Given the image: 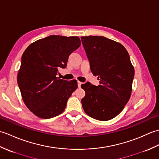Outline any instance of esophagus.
<instances>
[{"label": "esophagus", "instance_id": "1", "mask_svg": "<svg viewBox=\"0 0 159 159\" xmlns=\"http://www.w3.org/2000/svg\"><path fill=\"white\" fill-rule=\"evenodd\" d=\"M77 84H78V87H80V85H81L82 83L80 82V81H78V82H77Z\"/></svg>", "mask_w": 159, "mask_h": 159}]
</instances>
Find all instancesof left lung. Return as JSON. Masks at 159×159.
Returning <instances> with one entry per match:
<instances>
[{"label": "left lung", "instance_id": "obj_1", "mask_svg": "<svg viewBox=\"0 0 159 159\" xmlns=\"http://www.w3.org/2000/svg\"><path fill=\"white\" fill-rule=\"evenodd\" d=\"M91 71L100 85H81L85 96L83 110L91 117L107 121L116 117L130 99L134 75L126 49L120 43L103 36L81 37Z\"/></svg>", "mask_w": 159, "mask_h": 159}]
</instances>
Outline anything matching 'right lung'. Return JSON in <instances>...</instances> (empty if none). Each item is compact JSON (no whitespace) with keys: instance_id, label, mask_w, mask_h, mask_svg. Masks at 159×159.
I'll use <instances>...</instances> for the list:
<instances>
[{"instance_id":"add662e5","label":"right lung","mask_w":159,"mask_h":159,"mask_svg":"<svg viewBox=\"0 0 159 159\" xmlns=\"http://www.w3.org/2000/svg\"><path fill=\"white\" fill-rule=\"evenodd\" d=\"M80 46L79 37L50 35L31 43L24 52L17 80L24 102L37 117L49 119L65 110L77 81L60 79L57 74Z\"/></svg>"}]
</instances>
